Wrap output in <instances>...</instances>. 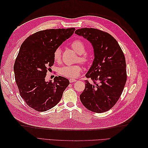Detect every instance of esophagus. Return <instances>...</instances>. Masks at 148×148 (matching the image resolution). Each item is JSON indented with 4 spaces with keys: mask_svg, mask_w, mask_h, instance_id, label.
Instances as JSON below:
<instances>
[{
    "mask_svg": "<svg viewBox=\"0 0 148 148\" xmlns=\"http://www.w3.org/2000/svg\"><path fill=\"white\" fill-rule=\"evenodd\" d=\"M69 82H70V83H73V82H77V80L76 79H73V78H70V79H69Z\"/></svg>",
    "mask_w": 148,
    "mask_h": 148,
    "instance_id": "esophagus-1",
    "label": "esophagus"
}]
</instances>
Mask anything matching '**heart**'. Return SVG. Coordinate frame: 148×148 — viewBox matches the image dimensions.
<instances>
[{"instance_id": "b5f03b06", "label": "heart", "mask_w": 148, "mask_h": 148, "mask_svg": "<svg viewBox=\"0 0 148 148\" xmlns=\"http://www.w3.org/2000/svg\"><path fill=\"white\" fill-rule=\"evenodd\" d=\"M71 47L74 51L79 54L78 60L83 64H86L90 61V56L86 52V44L80 39H75L71 43ZM62 51L60 48L58 47L53 52V58L56 62L61 60ZM82 71V66L79 64L65 65L61 66L59 69L60 75L67 78H77Z\"/></svg>"}]
</instances>
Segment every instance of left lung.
<instances>
[{
  "instance_id": "left-lung-1",
  "label": "left lung",
  "mask_w": 148,
  "mask_h": 148,
  "mask_svg": "<svg viewBox=\"0 0 148 148\" xmlns=\"http://www.w3.org/2000/svg\"><path fill=\"white\" fill-rule=\"evenodd\" d=\"M75 33L90 42L95 57L85 75L93 83L85 80L80 101L89 110L104 112L117 102L126 83V62L123 51L116 39L102 31L85 28L76 30Z\"/></svg>"
}]
</instances>
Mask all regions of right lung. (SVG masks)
I'll return each mask as SVG.
<instances>
[{
    "label": "right lung",
    "mask_w": 148,
    "mask_h": 148,
    "mask_svg": "<svg viewBox=\"0 0 148 148\" xmlns=\"http://www.w3.org/2000/svg\"><path fill=\"white\" fill-rule=\"evenodd\" d=\"M75 28L50 29L29 36L20 47L15 62V82L21 97L33 109L44 112L60 101L69 80L59 76L46 82L47 71L54 64L53 52L71 36Z\"/></svg>",
    "instance_id": "obj_1"
}]
</instances>
